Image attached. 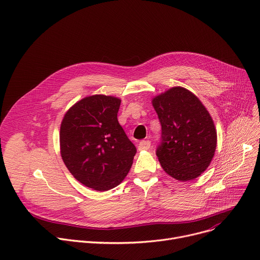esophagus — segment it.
Returning a JSON list of instances; mask_svg holds the SVG:
<instances>
[{"label":"esophagus","instance_id":"34e87169","mask_svg":"<svg viewBox=\"0 0 260 260\" xmlns=\"http://www.w3.org/2000/svg\"><path fill=\"white\" fill-rule=\"evenodd\" d=\"M149 148H150V141H148V140L141 141V142L139 143V146H138L139 150H147Z\"/></svg>","mask_w":260,"mask_h":260}]
</instances>
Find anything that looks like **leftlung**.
Masks as SVG:
<instances>
[{"instance_id":"left-lung-1","label":"left lung","mask_w":260,"mask_h":260,"mask_svg":"<svg viewBox=\"0 0 260 260\" xmlns=\"http://www.w3.org/2000/svg\"><path fill=\"white\" fill-rule=\"evenodd\" d=\"M161 125L156 156L164 171L187 181L199 177L209 166L217 147L214 120L194 93L182 87L152 99Z\"/></svg>"}]
</instances>
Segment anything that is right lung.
I'll use <instances>...</instances> for the list:
<instances>
[{"mask_svg":"<svg viewBox=\"0 0 260 260\" xmlns=\"http://www.w3.org/2000/svg\"><path fill=\"white\" fill-rule=\"evenodd\" d=\"M121 101L114 96H87L70 108L60 127V152L65 166L84 185L104 192L127 175L135 145L118 122Z\"/></svg>","mask_w":260,"mask_h":260,"instance_id":"right-lung-1","label":"right lung"}]
</instances>
